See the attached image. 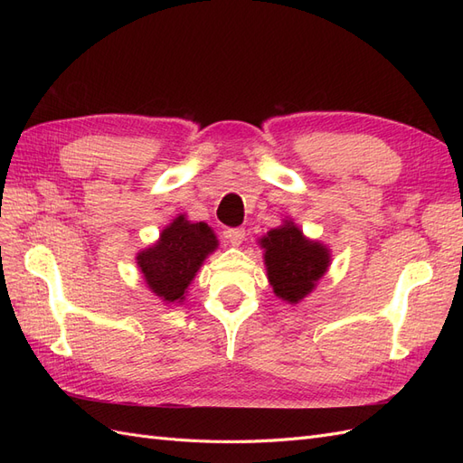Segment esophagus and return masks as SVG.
<instances>
[{
  "label": "esophagus",
  "mask_w": 463,
  "mask_h": 463,
  "mask_svg": "<svg viewBox=\"0 0 463 463\" xmlns=\"http://www.w3.org/2000/svg\"><path fill=\"white\" fill-rule=\"evenodd\" d=\"M223 235H226V240L232 243V245H235V247H240L243 241H245V230L243 228H230V230H226L223 232Z\"/></svg>",
  "instance_id": "obj_1"
}]
</instances>
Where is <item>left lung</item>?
<instances>
[{
  "mask_svg": "<svg viewBox=\"0 0 463 463\" xmlns=\"http://www.w3.org/2000/svg\"><path fill=\"white\" fill-rule=\"evenodd\" d=\"M260 247L276 298L291 305L309 296L330 266L328 247L307 240L291 220L266 233Z\"/></svg>",
  "mask_w": 463,
  "mask_h": 463,
  "instance_id": "1",
  "label": "left lung"
}]
</instances>
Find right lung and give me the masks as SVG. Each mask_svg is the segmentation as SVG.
<instances>
[{
	"label": "right lung",
	"mask_w": 463,
	"mask_h": 463,
	"mask_svg": "<svg viewBox=\"0 0 463 463\" xmlns=\"http://www.w3.org/2000/svg\"><path fill=\"white\" fill-rule=\"evenodd\" d=\"M216 247L218 240L208 223H193L181 214L162 230L156 243L137 255V264L152 293L165 303H181L194 274Z\"/></svg>",
	"instance_id": "add662e5"
}]
</instances>
